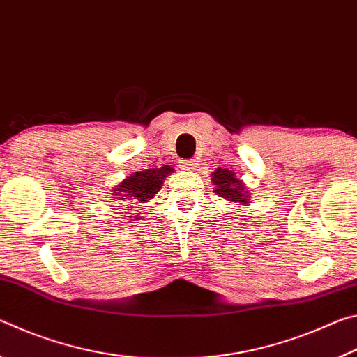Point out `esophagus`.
Instances as JSON below:
<instances>
[{
	"mask_svg": "<svg viewBox=\"0 0 357 357\" xmlns=\"http://www.w3.org/2000/svg\"><path fill=\"white\" fill-rule=\"evenodd\" d=\"M179 168H181V170H187V172L197 170V160H183V162H179Z\"/></svg>",
	"mask_w": 357,
	"mask_h": 357,
	"instance_id": "1",
	"label": "esophagus"
}]
</instances>
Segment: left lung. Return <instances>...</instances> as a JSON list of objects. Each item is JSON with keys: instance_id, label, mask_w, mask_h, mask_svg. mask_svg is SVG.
Here are the masks:
<instances>
[{"instance_id": "8db88e82", "label": "left lung", "mask_w": 357, "mask_h": 357, "mask_svg": "<svg viewBox=\"0 0 357 357\" xmlns=\"http://www.w3.org/2000/svg\"><path fill=\"white\" fill-rule=\"evenodd\" d=\"M211 181L215 185L214 192L217 195L225 198V200L231 202L233 204H244L247 206L249 204L250 193L245 190V185L243 181L236 178L233 170H228V168H217V170L211 174Z\"/></svg>"}]
</instances>
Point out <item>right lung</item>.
<instances>
[{
    "mask_svg": "<svg viewBox=\"0 0 357 357\" xmlns=\"http://www.w3.org/2000/svg\"><path fill=\"white\" fill-rule=\"evenodd\" d=\"M170 173H173V168L168 165H164L162 168H149V170L132 173L130 176L123 181V183H119L116 185V189H113V195L119 198V203L128 202L130 198L132 202L135 200L138 203H144L151 200V198H154L155 193L159 192L162 187L164 179Z\"/></svg>",
    "mask_w": 357,
    "mask_h": 357,
    "instance_id": "obj_1",
    "label": "right lung"
}]
</instances>
